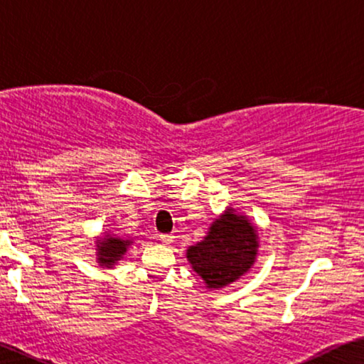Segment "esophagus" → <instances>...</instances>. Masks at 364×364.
<instances>
[{
	"label": "esophagus",
	"mask_w": 364,
	"mask_h": 364,
	"mask_svg": "<svg viewBox=\"0 0 364 364\" xmlns=\"http://www.w3.org/2000/svg\"><path fill=\"white\" fill-rule=\"evenodd\" d=\"M174 240L173 235H159V241H161L163 245H171Z\"/></svg>",
	"instance_id": "34e87169"
}]
</instances>
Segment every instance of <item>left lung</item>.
<instances>
[{"label": "left lung", "mask_w": 364, "mask_h": 364, "mask_svg": "<svg viewBox=\"0 0 364 364\" xmlns=\"http://www.w3.org/2000/svg\"><path fill=\"white\" fill-rule=\"evenodd\" d=\"M258 235L245 216L230 210L218 218L201 243L188 250V261L208 288H223L255 263Z\"/></svg>", "instance_id": "obj_1"}]
</instances>
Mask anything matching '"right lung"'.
Returning <instances> with one entry per match:
<instances>
[{"label":"right lung","instance_id":"add662e5","mask_svg":"<svg viewBox=\"0 0 364 364\" xmlns=\"http://www.w3.org/2000/svg\"><path fill=\"white\" fill-rule=\"evenodd\" d=\"M132 245L129 240L113 238V236H106V238L100 240L98 245V261L101 266H108L111 268L121 256L126 253V248Z\"/></svg>","mask_w":364,"mask_h":364}]
</instances>
